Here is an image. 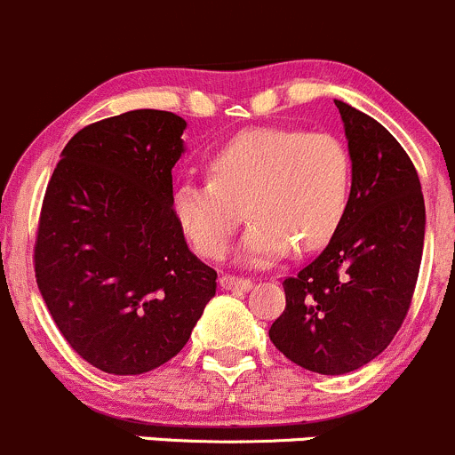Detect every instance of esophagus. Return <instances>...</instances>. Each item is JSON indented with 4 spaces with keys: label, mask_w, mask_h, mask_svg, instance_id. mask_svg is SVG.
<instances>
[{
    "label": "esophagus",
    "mask_w": 455,
    "mask_h": 455,
    "mask_svg": "<svg viewBox=\"0 0 455 455\" xmlns=\"http://www.w3.org/2000/svg\"><path fill=\"white\" fill-rule=\"evenodd\" d=\"M220 286H222L224 291L246 292L253 288V282H251V279H244V277H233V275H222V277H220Z\"/></svg>",
    "instance_id": "esophagus-1"
}]
</instances>
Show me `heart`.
<instances>
[{
    "label": "heart",
    "instance_id": "heart-1",
    "mask_svg": "<svg viewBox=\"0 0 455 455\" xmlns=\"http://www.w3.org/2000/svg\"><path fill=\"white\" fill-rule=\"evenodd\" d=\"M211 180L173 189V213L200 255L218 257L246 215L253 224L237 257L264 266L328 244L352 196V158L337 136L255 127L231 139L209 163Z\"/></svg>",
    "mask_w": 455,
    "mask_h": 455
}]
</instances>
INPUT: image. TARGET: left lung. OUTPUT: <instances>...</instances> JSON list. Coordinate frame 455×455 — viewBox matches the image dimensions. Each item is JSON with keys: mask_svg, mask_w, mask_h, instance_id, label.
<instances>
[{"mask_svg": "<svg viewBox=\"0 0 455 455\" xmlns=\"http://www.w3.org/2000/svg\"><path fill=\"white\" fill-rule=\"evenodd\" d=\"M352 158V196L332 240L297 277L268 337L292 363L346 374L380 355L401 328L425 242L419 173L379 121L334 100Z\"/></svg>", "mask_w": 455, "mask_h": 455, "instance_id": "obj_1", "label": "left lung"}]
</instances>
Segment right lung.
<instances>
[{
	"mask_svg": "<svg viewBox=\"0 0 455 455\" xmlns=\"http://www.w3.org/2000/svg\"><path fill=\"white\" fill-rule=\"evenodd\" d=\"M187 121L134 109L92 123L61 151L35 244L41 297L72 350L108 374L160 368L189 341L215 273L173 213Z\"/></svg>",
	"mask_w": 455,
	"mask_h": 455,
	"instance_id": "add662e5",
	"label": "right lung"
}]
</instances>
